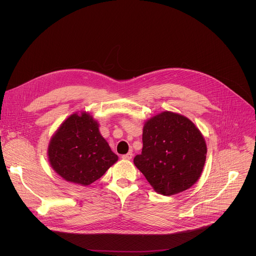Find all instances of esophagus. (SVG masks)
<instances>
[{
  "label": "esophagus",
  "mask_w": 256,
  "mask_h": 256,
  "mask_svg": "<svg viewBox=\"0 0 256 256\" xmlns=\"http://www.w3.org/2000/svg\"><path fill=\"white\" fill-rule=\"evenodd\" d=\"M122 158L124 159V160H130L132 158V153H128V154H126V155H122Z\"/></svg>",
  "instance_id": "esophagus-1"
}]
</instances>
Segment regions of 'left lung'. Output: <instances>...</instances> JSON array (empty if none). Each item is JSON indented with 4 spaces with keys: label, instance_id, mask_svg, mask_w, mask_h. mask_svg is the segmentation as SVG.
I'll return each mask as SVG.
<instances>
[{
    "label": "left lung",
    "instance_id": "8db88e82",
    "mask_svg": "<svg viewBox=\"0 0 256 256\" xmlns=\"http://www.w3.org/2000/svg\"><path fill=\"white\" fill-rule=\"evenodd\" d=\"M206 144L188 118L163 112L149 118L142 128V149L134 158L154 190L173 196L190 188L200 177Z\"/></svg>",
    "mask_w": 256,
    "mask_h": 256
}]
</instances>
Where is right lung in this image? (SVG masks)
<instances>
[{
  "instance_id": "obj_1",
  "label": "right lung",
  "mask_w": 256,
  "mask_h": 256,
  "mask_svg": "<svg viewBox=\"0 0 256 256\" xmlns=\"http://www.w3.org/2000/svg\"><path fill=\"white\" fill-rule=\"evenodd\" d=\"M52 169L66 181L87 186L118 160L99 124L88 112L72 114L56 130L48 148Z\"/></svg>"
}]
</instances>
